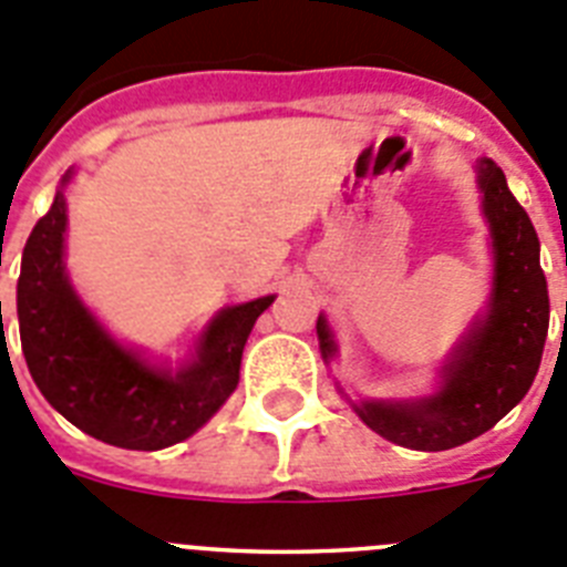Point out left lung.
Here are the masks:
<instances>
[{
    "mask_svg": "<svg viewBox=\"0 0 567 567\" xmlns=\"http://www.w3.org/2000/svg\"><path fill=\"white\" fill-rule=\"evenodd\" d=\"M477 173L497 258L488 318L445 365V383L434 398L354 405L372 432L414 452H445L494 429L528 394L548 338V284L539 267L537 229L497 164L483 158ZM318 340L323 358H332L334 343L323 318H318Z\"/></svg>",
    "mask_w": 567,
    "mask_h": 567,
    "instance_id": "obj_1",
    "label": "left lung"
}]
</instances>
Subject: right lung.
Returning <instances> with one entry per match:
<instances>
[{
	"label": "right lung",
	"mask_w": 567,
	"mask_h": 567,
	"mask_svg": "<svg viewBox=\"0 0 567 567\" xmlns=\"http://www.w3.org/2000/svg\"><path fill=\"white\" fill-rule=\"evenodd\" d=\"M64 224L56 193L22 252L17 312L30 378L59 414L102 443L133 452L182 443L235 392L244 343L275 298L224 309L193 365L158 372L115 346L73 295L62 264Z\"/></svg>",
	"instance_id": "right-lung-1"
}]
</instances>
